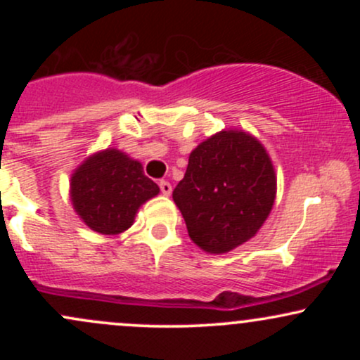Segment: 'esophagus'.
I'll use <instances>...</instances> for the list:
<instances>
[{
  "label": "esophagus",
  "mask_w": 360,
  "mask_h": 360,
  "mask_svg": "<svg viewBox=\"0 0 360 360\" xmlns=\"http://www.w3.org/2000/svg\"><path fill=\"white\" fill-rule=\"evenodd\" d=\"M159 188H160V193L166 194V196H169V194L172 193V186H171V183H167V181H160Z\"/></svg>",
  "instance_id": "34e87169"
}]
</instances>
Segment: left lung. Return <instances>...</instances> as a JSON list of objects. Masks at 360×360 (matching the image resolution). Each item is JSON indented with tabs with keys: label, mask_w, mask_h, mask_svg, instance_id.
I'll return each instance as SVG.
<instances>
[{
	"label": "left lung",
	"mask_w": 360,
	"mask_h": 360,
	"mask_svg": "<svg viewBox=\"0 0 360 360\" xmlns=\"http://www.w3.org/2000/svg\"><path fill=\"white\" fill-rule=\"evenodd\" d=\"M174 203L191 240L210 254H226L250 240L276 200V172L257 139L221 130L189 154Z\"/></svg>",
	"instance_id": "1"
}]
</instances>
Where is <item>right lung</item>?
Here are the masks:
<instances>
[{
  "label": "right lung",
  "mask_w": 360,
  "mask_h": 360,
  "mask_svg": "<svg viewBox=\"0 0 360 360\" xmlns=\"http://www.w3.org/2000/svg\"><path fill=\"white\" fill-rule=\"evenodd\" d=\"M159 194L139 160L117 148L89 155L71 176L74 212L94 232L118 235L130 229L139 208Z\"/></svg>",
  "instance_id": "right-lung-1"
}]
</instances>
